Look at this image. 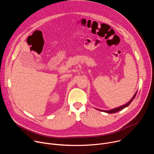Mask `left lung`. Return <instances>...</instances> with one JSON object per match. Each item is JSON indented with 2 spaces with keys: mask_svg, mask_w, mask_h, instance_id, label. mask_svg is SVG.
Here are the masks:
<instances>
[{
  "mask_svg": "<svg viewBox=\"0 0 154 154\" xmlns=\"http://www.w3.org/2000/svg\"><path fill=\"white\" fill-rule=\"evenodd\" d=\"M137 91L135 93V94H134V96H133V97L131 98L130 101H128L127 103H125V105H122V106H120L119 107H117V108H113V109H109V110H102V109H99V110L101 111V112H105V113H116V112H118L121 110H122V109H123L124 108L127 107L130 103L131 102H132L134 100V99H135L136 95H137Z\"/></svg>",
  "mask_w": 154,
  "mask_h": 154,
  "instance_id": "obj_1",
  "label": "left lung"
}]
</instances>
